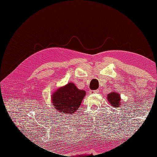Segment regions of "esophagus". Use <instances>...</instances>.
<instances>
[{
	"instance_id": "esophagus-1",
	"label": "esophagus",
	"mask_w": 157,
	"mask_h": 157,
	"mask_svg": "<svg viewBox=\"0 0 157 157\" xmlns=\"http://www.w3.org/2000/svg\"><path fill=\"white\" fill-rule=\"evenodd\" d=\"M99 92V90H90V94H98Z\"/></svg>"
}]
</instances>
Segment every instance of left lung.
<instances>
[{
    "mask_svg": "<svg viewBox=\"0 0 157 157\" xmlns=\"http://www.w3.org/2000/svg\"><path fill=\"white\" fill-rule=\"evenodd\" d=\"M107 99L110 105L113 107H119L122 103L121 95L115 91L108 94Z\"/></svg>",
    "mask_w": 157,
    "mask_h": 157,
    "instance_id": "left-lung-1",
    "label": "left lung"
}]
</instances>
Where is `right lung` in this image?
Segmentation results:
<instances>
[{
  "instance_id": "1",
  "label": "right lung",
  "mask_w": 157,
  "mask_h": 157,
  "mask_svg": "<svg viewBox=\"0 0 157 157\" xmlns=\"http://www.w3.org/2000/svg\"><path fill=\"white\" fill-rule=\"evenodd\" d=\"M86 94V91L69 82L52 94V105L59 113L71 115L78 110Z\"/></svg>"
}]
</instances>
